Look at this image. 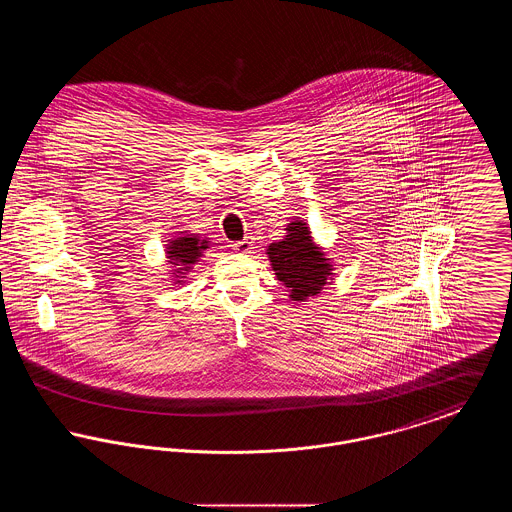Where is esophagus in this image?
<instances>
[{"instance_id":"esophagus-1","label":"esophagus","mask_w":512,"mask_h":512,"mask_svg":"<svg viewBox=\"0 0 512 512\" xmlns=\"http://www.w3.org/2000/svg\"><path fill=\"white\" fill-rule=\"evenodd\" d=\"M236 251H240V253H249L251 249H253V238H244V240H240V242H236V244L232 245Z\"/></svg>"}]
</instances>
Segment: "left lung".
Instances as JSON below:
<instances>
[{
	"mask_svg": "<svg viewBox=\"0 0 512 512\" xmlns=\"http://www.w3.org/2000/svg\"><path fill=\"white\" fill-rule=\"evenodd\" d=\"M282 242L268 245L267 253L276 278L290 290L293 301L317 295L332 276V265L311 240L303 220L292 222Z\"/></svg>",
	"mask_w": 512,
	"mask_h": 512,
	"instance_id": "left-lung-1",
	"label": "left lung"
}]
</instances>
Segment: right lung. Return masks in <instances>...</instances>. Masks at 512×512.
Returning a JSON list of instances; mask_svg holds the SVG:
<instances>
[{
  "mask_svg": "<svg viewBox=\"0 0 512 512\" xmlns=\"http://www.w3.org/2000/svg\"><path fill=\"white\" fill-rule=\"evenodd\" d=\"M207 240H199L197 236H182V238H176L172 240L169 247H167V257H169V263L174 268V278H178L176 282L180 284L182 278L178 274H186L184 270H190L192 265H195V261L201 257V253L207 249Z\"/></svg>",
  "mask_w": 512,
  "mask_h": 512,
  "instance_id": "1",
  "label": "right lung"
}]
</instances>
